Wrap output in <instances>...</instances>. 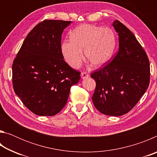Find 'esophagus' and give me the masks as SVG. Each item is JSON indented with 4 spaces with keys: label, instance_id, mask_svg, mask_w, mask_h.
Segmentation results:
<instances>
[{
    "label": "esophagus",
    "instance_id": "1",
    "mask_svg": "<svg viewBox=\"0 0 157 157\" xmlns=\"http://www.w3.org/2000/svg\"><path fill=\"white\" fill-rule=\"evenodd\" d=\"M81 77H82V79H86L87 78H89V75L87 73H86V72H82L81 73Z\"/></svg>",
    "mask_w": 157,
    "mask_h": 157
}]
</instances>
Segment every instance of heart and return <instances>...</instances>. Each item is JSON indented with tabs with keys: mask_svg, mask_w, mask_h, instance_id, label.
Returning a JSON list of instances; mask_svg holds the SVG:
<instances>
[{
	"mask_svg": "<svg viewBox=\"0 0 157 157\" xmlns=\"http://www.w3.org/2000/svg\"><path fill=\"white\" fill-rule=\"evenodd\" d=\"M116 48V36L109 28L84 24L76 28L71 34V39L61 44L63 59L73 68L80 66L83 59L93 68H99L109 62Z\"/></svg>",
	"mask_w": 157,
	"mask_h": 157,
	"instance_id": "1",
	"label": "heart"
}]
</instances>
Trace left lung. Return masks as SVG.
Segmentation results:
<instances>
[{"label":"left lung","instance_id":"8db88e82","mask_svg":"<svg viewBox=\"0 0 157 157\" xmlns=\"http://www.w3.org/2000/svg\"><path fill=\"white\" fill-rule=\"evenodd\" d=\"M119 50L113 60L91 77L96 82L92 101L107 116H120L137 104L150 84V62L145 50L125 25L114 21Z\"/></svg>","mask_w":157,"mask_h":157}]
</instances>
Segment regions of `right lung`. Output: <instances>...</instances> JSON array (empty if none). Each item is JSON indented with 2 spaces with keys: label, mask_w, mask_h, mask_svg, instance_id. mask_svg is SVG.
<instances>
[{
  "label": "right lung",
  "mask_w": 157,
  "mask_h": 157,
  "mask_svg": "<svg viewBox=\"0 0 157 157\" xmlns=\"http://www.w3.org/2000/svg\"><path fill=\"white\" fill-rule=\"evenodd\" d=\"M71 21L45 20L32 30L12 65L15 94L32 112L52 116L68 101L71 86L80 73L63 60L62 34Z\"/></svg>",
  "instance_id": "1"
}]
</instances>
